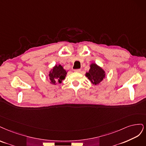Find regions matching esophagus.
<instances>
[{"instance_id": "34e87169", "label": "esophagus", "mask_w": 146, "mask_h": 146, "mask_svg": "<svg viewBox=\"0 0 146 146\" xmlns=\"http://www.w3.org/2000/svg\"><path fill=\"white\" fill-rule=\"evenodd\" d=\"M74 71L75 72H80L81 71V69H80V68H79V69H75Z\"/></svg>"}]
</instances>
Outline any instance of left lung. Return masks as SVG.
I'll list each match as a JSON object with an SVG mask.
<instances>
[{"mask_svg":"<svg viewBox=\"0 0 146 146\" xmlns=\"http://www.w3.org/2000/svg\"><path fill=\"white\" fill-rule=\"evenodd\" d=\"M86 76L93 84L97 85L105 78V72L96 64H92L89 72L86 73Z\"/></svg>","mask_w":146,"mask_h":146,"instance_id":"left-lung-1","label":"left lung"}]
</instances>
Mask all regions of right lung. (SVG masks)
Listing matches in <instances>:
<instances>
[{
    "mask_svg": "<svg viewBox=\"0 0 146 146\" xmlns=\"http://www.w3.org/2000/svg\"><path fill=\"white\" fill-rule=\"evenodd\" d=\"M66 74L67 72L63 68L62 66H61L60 65H55V67L51 70V72H50L49 74L51 83L56 84L58 81L61 83L62 80L65 79Z\"/></svg>",
    "mask_w": 146,
    "mask_h": 146,
    "instance_id": "1",
    "label": "right lung"
}]
</instances>
